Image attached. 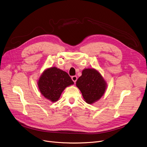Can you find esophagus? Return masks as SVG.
Listing matches in <instances>:
<instances>
[{
    "label": "esophagus",
    "instance_id": "34e87169",
    "mask_svg": "<svg viewBox=\"0 0 147 147\" xmlns=\"http://www.w3.org/2000/svg\"><path fill=\"white\" fill-rule=\"evenodd\" d=\"M71 79H72V80H73L74 82H76V81H77V77L76 76H72V77H71Z\"/></svg>",
    "mask_w": 147,
    "mask_h": 147
}]
</instances>
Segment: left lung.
I'll use <instances>...</instances> for the list:
<instances>
[{
  "instance_id": "8db88e82",
  "label": "left lung",
  "mask_w": 147,
  "mask_h": 147,
  "mask_svg": "<svg viewBox=\"0 0 147 147\" xmlns=\"http://www.w3.org/2000/svg\"><path fill=\"white\" fill-rule=\"evenodd\" d=\"M76 86L84 101L92 104L99 100L106 92L107 83L98 70L94 68H86L76 81Z\"/></svg>"
}]
</instances>
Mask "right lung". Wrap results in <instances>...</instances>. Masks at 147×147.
Instances as JSON below:
<instances>
[{
    "mask_svg": "<svg viewBox=\"0 0 147 147\" xmlns=\"http://www.w3.org/2000/svg\"><path fill=\"white\" fill-rule=\"evenodd\" d=\"M38 89L46 99L52 102L59 100L65 88L74 84L69 74L55 66L46 69L39 76Z\"/></svg>",
    "mask_w": 147,
    "mask_h": 147,
    "instance_id": "add662e5",
    "label": "right lung"
}]
</instances>
